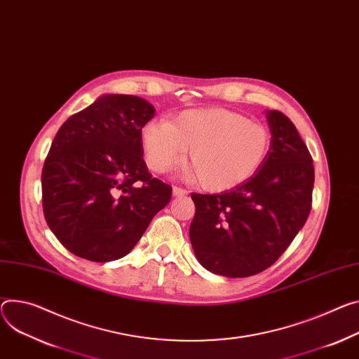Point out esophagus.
<instances>
[{
	"label": "esophagus",
	"instance_id": "1",
	"mask_svg": "<svg viewBox=\"0 0 359 359\" xmlns=\"http://www.w3.org/2000/svg\"><path fill=\"white\" fill-rule=\"evenodd\" d=\"M172 193H173V196H175V198H183V196H186V194H187V190H184V189H182V187H177V186H175V187H173V190H172Z\"/></svg>",
	"mask_w": 359,
	"mask_h": 359
}]
</instances>
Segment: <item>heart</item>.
Wrapping results in <instances>:
<instances>
[{
    "instance_id": "heart-1",
    "label": "heart",
    "mask_w": 359,
    "mask_h": 359,
    "mask_svg": "<svg viewBox=\"0 0 359 359\" xmlns=\"http://www.w3.org/2000/svg\"><path fill=\"white\" fill-rule=\"evenodd\" d=\"M147 166L168 173L189 150L191 179L212 191L229 190L248 180L265 161L271 149L269 130L246 116L226 109L186 110L142 128Z\"/></svg>"
}]
</instances>
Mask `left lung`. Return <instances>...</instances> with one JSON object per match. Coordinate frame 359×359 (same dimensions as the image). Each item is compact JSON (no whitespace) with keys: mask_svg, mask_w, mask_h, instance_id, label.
Instances as JSON below:
<instances>
[{"mask_svg":"<svg viewBox=\"0 0 359 359\" xmlns=\"http://www.w3.org/2000/svg\"><path fill=\"white\" fill-rule=\"evenodd\" d=\"M265 114L272 137L260 168L227 191L191 193V248L199 264L216 275L246 278L265 271L311 212L315 173L309 150L285 114Z\"/></svg>","mask_w":359,"mask_h":359,"instance_id":"1","label":"left lung"}]
</instances>
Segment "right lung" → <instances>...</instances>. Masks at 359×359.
<instances>
[{"label":"right lung","mask_w":359,"mask_h":359,"mask_svg":"<svg viewBox=\"0 0 359 359\" xmlns=\"http://www.w3.org/2000/svg\"><path fill=\"white\" fill-rule=\"evenodd\" d=\"M142 97L100 95L57 132L41 184L47 224L72 253L110 262L132 250L172 187L151 177L142 128L154 117Z\"/></svg>","instance_id":"1"}]
</instances>
